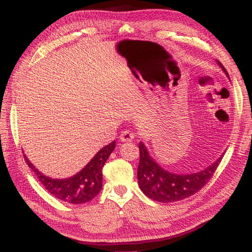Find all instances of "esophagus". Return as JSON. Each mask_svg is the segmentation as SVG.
Segmentation results:
<instances>
[{
  "mask_svg": "<svg viewBox=\"0 0 252 252\" xmlns=\"http://www.w3.org/2000/svg\"><path fill=\"white\" fill-rule=\"evenodd\" d=\"M134 139V134L132 133V132L130 131H122L121 134H120V140L122 142H130L132 141V140Z\"/></svg>",
  "mask_w": 252,
  "mask_h": 252,
  "instance_id": "obj_1",
  "label": "esophagus"
}]
</instances>
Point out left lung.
<instances>
[{"label":"left lung","mask_w":252,"mask_h":252,"mask_svg":"<svg viewBox=\"0 0 252 252\" xmlns=\"http://www.w3.org/2000/svg\"><path fill=\"white\" fill-rule=\"evenodd\" d=\"M218 63L222 67L224 73L228 75L223 65L219 61ZM139 150L138 181L140 189L147 197L163 203L180 201L201 190L212 178L223 157L221 156L210 167L198 173L174 174L159 167V164L149 156L142 142L139 144Z\"/></svg>","instance_id":"left-lung-1"}]
</instances>
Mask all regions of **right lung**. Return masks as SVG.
I'll return each instance as SVG.
<instances>
[{"mask_svg":"<svg viewBox=\"0 0 252 252\" xmlns=\"http://www.w3.org/2000/svg\"><path fill=\"white\" fill-rule=\"evenodd\" d=\"M114 148H116V141L102 148L83 170H81L74 177L63 179V180H57V179L43 176L34 168V165L25 156L24 160L51 194L62 201L80 204L91 201L100 193L102 189V168Z\"/></svg>","mask_w":252,"mask_h":252,"instance_id":"obj_1","label":"right lung"}]
</instances>
